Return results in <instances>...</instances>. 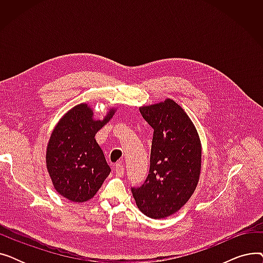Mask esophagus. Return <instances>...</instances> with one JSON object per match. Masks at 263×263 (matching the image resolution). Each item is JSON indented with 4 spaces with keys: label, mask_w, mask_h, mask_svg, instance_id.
Segmentation results:
<instances>
[{
    "label": "esophagus",
    "mask_w": 263,
    "mask_h": 263,
    "mask_svg": "<svg viewBox=\"0 0 263 263\" xmlns=\"http://www.w3.org/2000/svg\"><path fill=\"white\" fill-rule=\"evenodd\" d=\"M115 174L117 177H122L124 174V167H123V164L121 162L117 163L115 165Z\"/></svg>",
    "instance_id": "esophagus-1"
}]
</instances>
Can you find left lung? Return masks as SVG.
<instances>
[{"instance_id": "left-lung-1", "label": "left lung", "mask_w": 263, "mask_h": 263, "mask_svg": "<svg viewBox=\"0 0 263 263\" xmlns=\"http://www.w3.org/2000/svg\"><path fill=\"white\" fill-rule=\"evenodd\" d=\"M140 112L154 137L148 177L131 191L145 215L165 218L180 210L197 186L201 144L194 123L174 100L141 106Z\"/></svg>"}]
</instances>
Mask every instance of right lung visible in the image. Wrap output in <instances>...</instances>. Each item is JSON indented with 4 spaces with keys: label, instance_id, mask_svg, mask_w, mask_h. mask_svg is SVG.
Listing matches in <instances>:
<instances>
[{
    "label": "right lung",
    "instance_id": "right-lung-1",
    "mask_svg": "<svg viewBox=\"0 0 263 263\" xmlns=\"http://www.w3.org/2000/svg\"><path fill=\"white\" fill-rule=\"evenodd\" d=\"M110 108L102 120L92 118V108L81 103L60 119L47 146L46 163L54 189L73 202L92 198L110 173L95 135L113 117Z\"/></svg>",
    "mask_w": 263,
    "mask_h": 263
}]
</instances>
